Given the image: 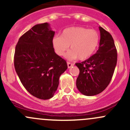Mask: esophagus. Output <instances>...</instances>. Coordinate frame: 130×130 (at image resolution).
<instances>
[{"mask_svg":"<svg viewBox=\"0 0 130 130\" xmlns=\"http://www.w3.org/2000/svg\"><path fill=\"white\" fill-rule=\"evenodd\" d=\"M73 65H74V63H70V62H69V61H68L67 62L68 68H70L71 67H72Z\"/></svg>","mask_w":130,"mask_h":130,"instance_id":"obj_1","label":"esophagus"}]
</instances>
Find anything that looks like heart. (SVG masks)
Here are the masks:
<instances>
[{
	"mask_svg": "<svg viewBox=\"0 0 130 130\" xmlns=\"http://www.w3.org/2000/svg\"><path fill=\"white\" fill-rule=\"evenodd\" d=\"M99 43L98 31L83 27L65 29L61 36H55L52 40L55 51L59 56L63 55L70 46L71 50L66 54V57L70 60L89 58L95 53Z\"/></svg>",
	"mask_w": 130,
	"mask_h": 130,
	"instance_id": "b5f03b06",
	"label": "heart"
}]
</instances>
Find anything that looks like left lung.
Masks as SVG:
<instances>
[{
	"label": "left lung",
	"instance_id": "8db88e82",
	"mask_svg": "<svg viewBox=\"0 0 130 130\" xmlns=\"http://www.w3.org/2000/svg\"><path fill=\"white\" fill-rule=\"evenodd\" d=\"M99 28L101 39L96 53L75 63L80 70L76 86L82 94L87 96L100 94L107 87L117 63V50L112 36L101 26Z\"/></svg>",
	"mask_w": 130,
	"mask_h": 130
}]
</instances>
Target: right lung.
I'll use <instances>...</instances> for the list:
<instances>
[{
  "instance_id": "1",
  "label": "right lung",
  "mask_w": 130,
  "mask_h": 130,
  "mask_svg": "<svg viewBox=\"0 0 130 130\" xmlns=\"http://www.w3.org/2000/svg\"><path fill=\"white\" fill-rule=\"evenodd\" d=\"M54 35L48 23L35 25L21 36L14 53V67L22 84L31 95L44 100L53 96L60 76L68 67L55 52Z\"/></svg>"
}]
</instances>
